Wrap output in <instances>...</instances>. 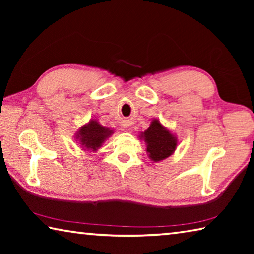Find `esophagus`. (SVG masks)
<instances>
[{"instance_id": "34e87169", "label": "esophagus", "mask_w": 254, "mask_h": 254, "mask_svg": "<svg viewBox=\"0 0 254 254\" xmlns=\"http://www.w3.org/2000/svg\"><path fill=\"white\" fill-rule=\"evenodd\" d=\"M130 126H131V124H130V122L127 121V120H126V121L122 122V127H124V128H127Z\"/></svg>"}]
</instances>
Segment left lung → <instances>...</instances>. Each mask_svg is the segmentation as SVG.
<instances>
[{
	"mask_svg": "<svg viewBox=\"0 0 254 254\" xmlns=\"http://www.w3.org/2000/svg\"><path fill=\"white\" fill-rule=\"evenodd\" d=\"M147 144V152L153 162L165 160L175 152L178 140L168 128L163 127L158 119H153L148 130L139 135Z\"/></svg>",
	"mask_w": 254,
	"mask_h": 254,
	"instance_id": "1",
	"label": "left lung"
}]
</instances>
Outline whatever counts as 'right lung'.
<instances>
[{
    "label": "right lung",
    "instance_id": "obj_1",
    "mask_svg": "<svg viewBox=\"0 0 254 254\" xmlns=\"http://www.w3.org/2000/svg\"><path fill=\"white\" fill-rule=\"evenodd\" d=\"M113 133V130L103 127L97 120L91 119L88 123L80 127L79 130L76 132V141H78L86 151L95 152Z\"/></svg>",
    "mask_w": 254,
    "mask_h": 254
}]
</instances>
